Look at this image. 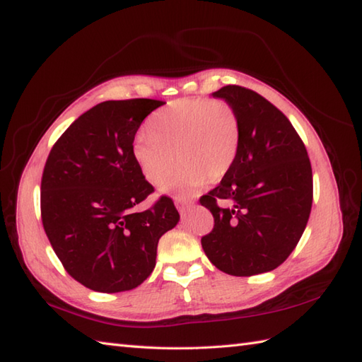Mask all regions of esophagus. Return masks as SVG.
Returning a JSON list of instances; mask_svg holds the SVG:
<instances>
[{
	"instance_id": "obj_1",
	"label": "esophagus",
	"mask_w": 362,
	"mask_h": 362,
	"mask_svg": "<svg viewBox=\"0 0 362 362\" xmlns=\"http://www.w3.org/2000/svg\"><path fill=\"white\" fill-rule=\"evenodd\" d=\"M175 205H177V210H179L182 214L187 213V211L189 210V206H191V205L187 204V202H177Z\"/></svg>"
}]
</instances>
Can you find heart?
<instances>
[{
	"label": "heart",
	"instance_id": "obj_1",
	"mask_svg": "<svg viewBox=\"0 0 362 362\" xmlns=\"http://www.w3.org/2000/svg\"><path fill=\"white\" fill-rule=\"evenodd\" d=\"M148 134L138 135L132 144L135 163L152 185H165L179 161V174L165 188L179 199L197 194L206 182L224 179L241 144V124L233 107L199 98L177 99L153 113Z\"/></svg>",
	"mask_w": 362,
	"mask_h": 362
}]
</instances>
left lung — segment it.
I'll use <instances>...</instances> for the list:
<instances>
[{
	"instance_id": "obj_1",
	"label": "left lung",
	"mask_w": 362,
	"mask_h": 362,
	"mask_svg": "<svg viewBox=\"0 0 362 362\" xmlns=\"http://www.w3.org/2000/svg\"><path fill=\"white\" fill-rule=\"evenodd\" d=\"M213 98L238 113L241 144L233 168L199 201L214 218L202 249L228 275L274 271L296 249L310 218L308 152L289 119L255 91L227 86Z\"/></svg>"
}]
</instances>
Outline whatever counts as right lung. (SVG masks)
<instances>
[{
	"label": "right lung",
	"mask_w": 362,
	"mask_h": 362,
	"mask_svg": "<svg viewBox=\"0 0 362 362\" xmlns=\"http://www.w3.org/2000/svg\"><path fill=\"white\" fill-rule=\"evenodd\" d=\"M163 101L126 99L95 105L68 127L46 160L42 222L54 252L76 281L98 292L130 291L156 267L161 235L180 216L153 193L132 156L143 119Z\"/></svg>",
	"instance_id": "add662e5"
}]
</instances>
